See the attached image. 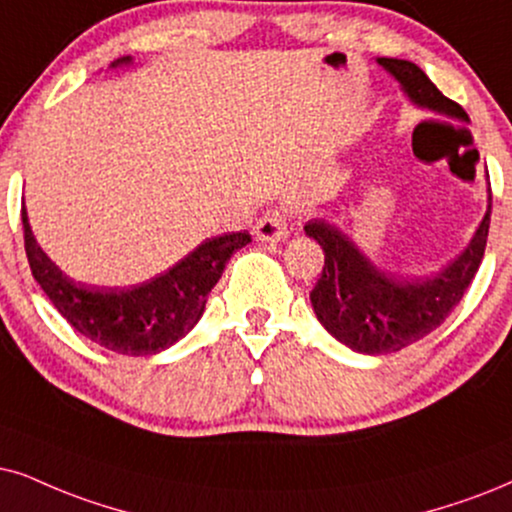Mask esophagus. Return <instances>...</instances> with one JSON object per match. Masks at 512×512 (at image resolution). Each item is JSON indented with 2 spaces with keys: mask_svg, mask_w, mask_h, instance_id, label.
<instances>
[{
  "mask_svg": "<svg viewBox=\"0 0 512 512\" xmlns=\"http://www.w3.org/2000/svg\"><path fill=\"white\" fill-rule=\"evenodd\" d=\"M255 236L262 243H281L288 238V222L286 212L281 210H269L260 222L255 226Z\"/></svg>",
  "mask_w": 512,
  "mask_h": 512,
  "instance_id": "obj_1",
  "label": "esophagus"
}]
</instances>
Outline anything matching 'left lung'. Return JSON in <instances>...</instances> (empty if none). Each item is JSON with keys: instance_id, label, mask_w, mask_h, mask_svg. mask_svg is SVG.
<instances>
[{"instance_id": "obj_1", "label": "left lung", "mask_w": 512, "mask_h": 512, "mask_svg": "<svg viewBox=\"0 0 512 512\" xmlns=\"http://www.w3.org/2000/svg\"><path fill=\"white\" fill-rule=\"evenodd\" d=\"M416 108L444 118L470 122L458 103L439 92L416 63L404 58H375ZM489 177V174H487ZM491 189L475 236L465 250L432 276H401L378 267L338 224L312 219L304 234L321 245L323 271L309 300L316 319L335 340L361 354H392L423 340L435 331L451 309L461 302L484 257L489 236Z\"/></svg>"}]
</instances>
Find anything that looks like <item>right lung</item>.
<instances>
[{
	"label": "right lung",
	"mask_w": 512,
	"mask_h": 512,
	"mask_svg": "<svg viewBox=\"0 0 512 512\" xmlns=\"http://www.w3.org/2000/svg\"><path fill=\"white\" fill-rule=\"evenodd\" d=\"M132 63V56H122L108 68H125ZM21 217L32 276L58 314L84 338L127 357L158 354L184 338L203 316L210 290L222 278L226 262L250 243V234L205 238L184 260L139 286H87L61 271L40 248L25 203Z\"/></svg>",
	"instance_id": "1"
}]
</instances>
